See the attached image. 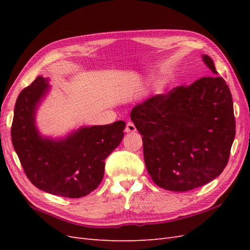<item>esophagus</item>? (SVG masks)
<instances>
[{"label":"esophagus","instance_id":"1","mask_svg":"<svg viewBox=\"0 0 250 250\" xmlns=\"http://www.w3.org/2000/svg\"><path fill=\"white\" fill-rule=\"evenodd\" d=\"M137 131V128H135V126L133 125V123L131 122H128L126 124V128H125V132L126 133H133Z\"/></svg>","mask_w":250,"mask_h":250}]
</instances>
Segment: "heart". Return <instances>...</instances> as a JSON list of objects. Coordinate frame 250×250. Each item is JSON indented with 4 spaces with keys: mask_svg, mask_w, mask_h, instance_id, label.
Listing matches in <instances>:
<instances>
[{
    "mask_svg": "<svg viewBox=\"0 0 250 250\" xmlns=\"http://www.w3.org/2000/svg\"><path fill=\"white\" fill-rule=\"evenodd\" d=\"M163 92V85L162 84H157L155 86V93L156 94H161Z\"/></svg>",
    "mask_w": 250,
    "mask_h": 250,
    "instance_id": "b5f03b06",
    "label": "heart"
}]
</instances>
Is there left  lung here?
Listing matches in <instances>:
<instances>
[{"label": "left lung", "mask_w": 250, "mask_h": 250, "mask_svg": "<svg viewBox=\"0 0 250 250\" xmlns=\"http://www.w3.org/2000/svg\"><path fill=\"white\" fill-rule=\"evenodd\" d=\"M201 58L213 76L150 97L130 113L149 175L168 191L193 190L220 175L236 135L229 85L215 76L213 59Z\"/></svg>", "instance_id": "8db88e82"}]
</instances>
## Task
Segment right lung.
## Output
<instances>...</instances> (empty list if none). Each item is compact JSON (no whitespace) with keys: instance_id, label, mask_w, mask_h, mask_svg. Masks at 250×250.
Masks as SVG:
<instances>
[{"instance_id":"obj_1","label":"right lung","mask_w":250,"mask_h":250,"mask_svg":"<svg viewBox=\"0 0 250 250\" xmlns=\"http://www.w3.org/2000/svg\"><path fill=\"white\" fill-rule=\"evenodd\" d=\"M50 78L37 77L18 97L11 140L29 180L40 190L67 198L86 196L101 184L105 160L124 138L125 122L80 126L63 137L42 134L37 110L51 90Z\"/></svg>"}]
</instances>
